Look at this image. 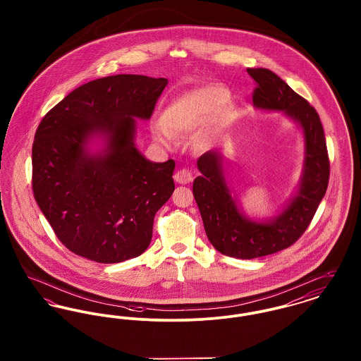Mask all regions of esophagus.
Segmentation results:
<instances>
[{
    "label": "esophagus",
    "mask_w": 361,
    "mask_h": 361,
    "mask_svg": "<svg viewBox=\"0 0 361 361\" xmlns=\"http://www.w3.org/2000/svg\"><path fill=\"white\" fill-rule=\"evenodd\" d=\"M193 180V176H192L191 171L187 169L178 170L176 174H174V181L178 183V184H188Z\"/></svg>",
    "instance_id": "obj_1"
}]
</instances>
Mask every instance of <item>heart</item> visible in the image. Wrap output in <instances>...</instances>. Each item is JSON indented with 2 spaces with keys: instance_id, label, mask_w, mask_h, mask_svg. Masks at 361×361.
Here are the masks:
<instances>
[{
  "instance_id": "obj_1",
  "label": "heart",
  "mask_w": 361,
  "mask_h": 361,
  "mask_svg": "<svg viewBox=\"0 0 361 361\" xmlns=\"http://www.w3.org/2000/svg\"><path fill=\"white\" fill-rule=\"evenodd\" d=\"M228 98L229 91L221 85L187 91L170 101L161 114V123L151 126V135L162 146H171L173 135L192 133L204 126L197 135V143L209 147L233 117L232 106H221Z\"/></svg>"
}]
</instances>
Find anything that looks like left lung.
I'll return each mask as SVG.
<instances>
[{
  "label": "left lung",
  "mask_w": 361,
  "mask_h": 361,
  "mask_svg": "<svg viewBox=\"0 0 361 361\" xmlns=\"http://www.w3.org/2000/svg\"><path fill=\"white\" fill-rule=\"evenodd\" d=\"M257 83L254 106L260 111H281L295 123L302 136V170L295 192L279 212L267 218H251L243 212L233 190L224 149H212L197 159L202 176L193 181V196L212 247L226 256L255 259L290 247L308 228L327 184L330 165L324 132L318 113L274 72L247 69Z\"/></svg>",
  "instance_id": "obj_1"
}]
</instances>
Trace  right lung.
<instances>
[{
	"label": "right lung",
	"instance_id": "obj_1",
	"mask_svg": "<svg viewBox=\"0 0 361 361\" xmlns=\"http://www.w3.org/2000/svg\"><path fill=\"white\" fill-rule=\"evenodd\" d=\"M168 79L116 75L68 94L43 117L32 145V190L73 254L120 263L143 254L157 212L174 191V161L136 147Z\"/></svg>",
	"mask_w": 361,
	"mask_h": 361
}]
</instances>
